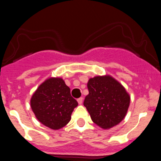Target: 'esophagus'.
<instances>
[{
  "label": "esophagus",
  "mask_w": 161,
  "mask_h": 161,
  "mask_svg": "<svg viewBox=\"0 0 161 161\" xmlns=\"http://www.w3.org/2000/svg\"><path fill=\"white\" fill-rule=\"evenodd\" d=\"M77 102L79 105H81L82 102H83V97H80L77 99Z\"/></svg>",
  "instance_id": "34e87169"
}]
</instances>
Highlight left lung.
I'll return each mask as SVG.
<instances>
[{
	"label": "left lung",
	"instance_id": "left-lung-1",
	"mask_svg": "<svg viewBox=\"0 0 161 161\" xmlns=\"http://www.w3.org/2000/svg\"><path fill=\"white\" fill-rule=\"evenodd\" d=\"M89 94L84 106L92 121L103 129H109L123 120L130 97L117 80L111 76H97L90 78L87 84Z\"/></svg>",
	"mask_w": 161,
	"mask_h": 161
}]
</instances>
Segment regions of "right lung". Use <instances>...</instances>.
Wrapping results in <instances>:
<instances>
[{"instance_id":"1","label":"right lung","mask_w":161,"mask_h":161,"mask_svg":"<svg viewBox=\"0 0 161 161\" xmlns=\"http://www.w3.org/2000/svg\"><path fill=\"white\" fill-rule=\"evenodd\" d=\"M78 102L70 93V89L60 77H50L35 90L31 106L35 117L44 126L59 130L71 120Z\"/></svg>"}]
</instances>
